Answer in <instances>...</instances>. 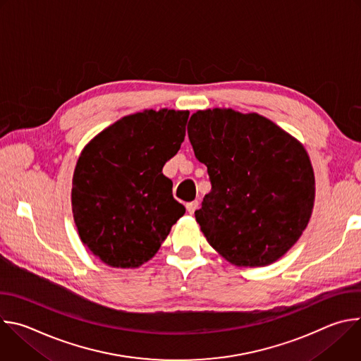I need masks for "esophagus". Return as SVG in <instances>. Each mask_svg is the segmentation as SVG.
<instances>
[{
    "mask_svg": "<svg viewBox=\"0 0 361 361\" xmlns=\"http://www.w3.org/2000/svg\"><path fill=\"white\" fill-rule=\"evenodd\" d=\"M198 201L195 200V201H191V202H187L185 204V207H187V212H188V214H194L195 213V210L198 209Z\"/></svg>",
    "mask_w": 361,
    "mask_h": 361,
    "instance_id": "esophagus-1",
    "label": "esophagus"
}]
</instances>
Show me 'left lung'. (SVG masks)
Listing matches in <instances>:
<instances>
[{"instance_id": "8db88e82", "label": "left lung", "mask_w": 361, "mask_h": 361, "mask_svg": "<svg viewBox=\"0 0 361 361\" xmlns=\"http://www.w3.org/2000/svg\"><path fill=\"white\" fill-rule=\"evenodd\" d=\"M187 131L212 181L195 212L205 238L238 267L277 262L314 205V171L302 144L260 114L231 109L194 113Z\"/></svg>"}]
</instances>
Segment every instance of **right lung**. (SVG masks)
<instances>
[{"instance_id": "obj_1", "label": "right lung", "mask_w": 361, "mask_h": 361, "mask_svg": "<svg viewBox=\"0 0 361 361\" xmlns=\"http://www.w3.org/2000/svg\"><path fill=\"white\" fill-rule=\"evenodd\" d=\"M188 114L163 109L123 117L81 151L73 216L84 245L107 266L147 263L184 216L163 167L184 141Z\"/></svg>"}]
</instances>
